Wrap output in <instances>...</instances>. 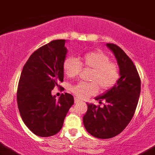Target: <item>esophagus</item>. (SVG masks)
Listing matches in <instances>:
<instances>
[{
  "instance_id": "obj_1",
  "label": "esophagus",
  "mask_w": 155,
  "mask_h": 155,
  "mask_svg": "<svg viewBox=\"0 0 155 155\" xmlns=\"http://www.w3.org/2000/svg\"><path fill=\"white\" fill-rule=\"evenodd\" d=\"M80 102H82L80 100H79V99H77V98H75V104H79Z\"/></svg>"
}]
</instances>
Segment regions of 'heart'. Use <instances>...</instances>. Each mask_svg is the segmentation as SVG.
<instances>
[{
	"mask_svg": "<svg viewBox=\"0 0 155 155\" xmlns=\"http://www.w3.org/2000/svg\"><path fill=\"white\" fill-rule=\"evenodd\" d=\"M92 69L90 83H78L71 87V91L80 99H86L98 91H107L114 87L120 78L118 65L110 61L108 55L102 51H94L86 53L79 58L69 56L64 60L62 70L69 78L79 74L81 68Z\"/></svg>",
	"mask_w": 155,
	"mask_h": 155,
	"instance_id": "1",
	"label": "heart"
}]
</instances>
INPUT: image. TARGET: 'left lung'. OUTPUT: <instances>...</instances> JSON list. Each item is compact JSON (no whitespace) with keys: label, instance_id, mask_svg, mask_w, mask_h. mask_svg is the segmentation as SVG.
<instances>
[{"label":"left lung","instance_id":"1","mask_svg":"<svg viewBox=\"0 0 155 155\" xmlns=\"http://www.w3.org/2000/svg\"><path fill=\"white\" fill-rule=\"evenodd\" d=\"M117 61L120 79L110 90L96 100L104 107L87 104L83 120L88 133L100 139L112 138L125 129L131 120L140 93V79L132 60L117 45L107 43Z\"/></svg>","mask_w":155,"mask_h":155}]
</instances>
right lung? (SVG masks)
I'll use <instances>...</instances> for the list:
<instances>
[{
	"label": "right lung",
	"mask_w": 155,
	"mask_h": 155,
	"mask_svg": "<svg viewBox=\"0 0 155 155\" xmlns=\"http://www.w3.org/2000/svg\"><path fill=\"white\" fill-rule=\"evenodd\" d=\"M65 40L50 41L34 51L24 65L19 79L17 102L25 124L37 136H52L62 127L65 116L74 104L69 93L58 100L51 90L62 82V64L67 54Z\"/></svg>",
	"instance_id": "1"
}]
</instances>
